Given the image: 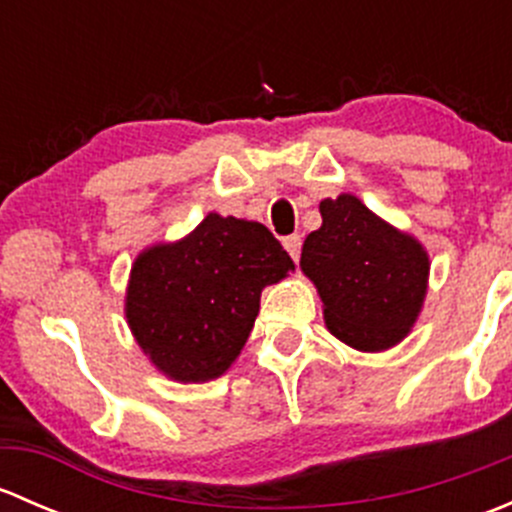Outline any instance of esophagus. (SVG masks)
<instances>
[{
  "mask_svg": "<svg viewBox=\"0 0 512 512\" xmlns=\"http://www.w3.org/2000/svg\"><path fill=\"white\" fill-rule=\"evenodd\" d=\"M285 250L289 252V257H292V260L297 262L299 260V252H302V237H299V235L285 237Z\"/></svg>",
  "mask_w": 512,
  "mask_h": 512,
  "instance_id": "esophagus-1",
  "label": "esophagus"
}]
</instances>
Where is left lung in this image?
I'll return each mask as SVG.
<instances>
[{
  "label": "left lung",
  "mask_w": 512,
  "mask_h": 512,
  "mask_svg": "<svg viewBox=\"0 0 512 512\" xmlns=\"http://www.w3.org/2000/svg\"><path fill=\"white\" fill-rule=\"evenodd\" d=\"M299 267L317 287L324 324L356 352H384L409 337L426 302L431 260L421 242L352 193L319 203Z\"/></svg>",
  "instance_id": "1"
}]
</instances>
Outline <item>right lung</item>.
<instances>
[{
    "instance_id": "right-lung-1",
    "label": "right lung",
    "mask_w": 512,
    "mask_h": 512,
    "mask_svg": "<svg viewBox=\"0 0 512 512\" xmlns=\"http://www.w3.org/2000/svg\"><path fill=\"white\" fill-rule=\"evenodd\" d=\"M292 270V257L265 225L208 213L180 240L138 252L123 314L156 371L180 384H205L240 356L262 289Z\"/></svg>"
}]
</instances>
